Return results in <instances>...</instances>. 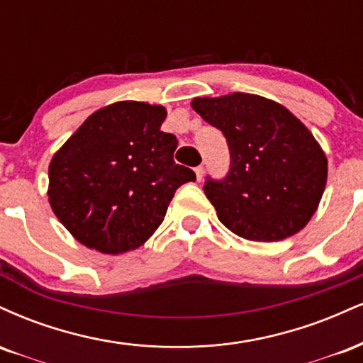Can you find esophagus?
Here are the masks:
<instances>
[{"label":"esophagus","instance_id":"1","mask_svg":"<svg viewBox=\"0 0 363 363\" xmlns=\"http://www.w3.org/2000/svg\"><path fill=\"white\" fill-rule=\"evenodd\" d=\"M194 172H195V174H197V180H199V182L202 180V177H203V166H202V164L197 166V168H195Z\"/></svg>","mask_w":363,"mask_h":363}]
</instances>
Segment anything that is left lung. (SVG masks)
<instances>
[{"label": "left lung", "mask_w": 363, "mask_h": 363, "mask_svg": "<svg viewBox=\"0 0 363 363\" xmlns=\"http://www.w3.org/2000/svg\"><path fill=\"white\" fill-rule=\"evenodd\" d=\"M191 106L228 140V174L207 177L203 185L220 223L250 241L299 233L328 178V160L308 127L285 106L250 93L195 98Z\"/></svg>", "instance_id": "obj_1"}]
</instances>
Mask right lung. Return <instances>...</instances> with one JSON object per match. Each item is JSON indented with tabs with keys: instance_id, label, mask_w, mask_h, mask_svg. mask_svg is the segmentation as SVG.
<instances>
[{
	"instance_id": "right-lung-1",
	"label": "right lung",
	"mask_w": 363,
	"mask_h": 363,
	"mask_svg": "<svg viewBox=\"0 0 363 363\" xmlns=\"http://www.w3.org/2000/svg\"><path fill=\"white\" fill-rule=\"evenodd\" d=\"M166 110L117 101L91 113L49 164V203L88 248L118 255L144 245L174 191L195 173L173 161L178 140L161 130Z\"/></svg>"
}]
</instances>
